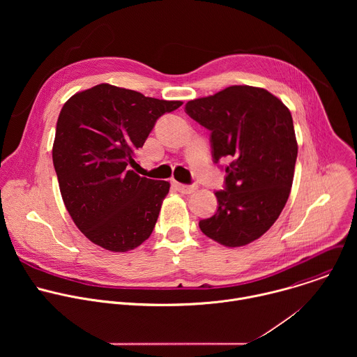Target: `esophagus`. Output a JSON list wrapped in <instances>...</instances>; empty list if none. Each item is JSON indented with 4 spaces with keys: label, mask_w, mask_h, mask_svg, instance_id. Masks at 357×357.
Here are the masks:
<instances>
[{
    "label": "esophagus",
    "mask_w": 357,
    "mask_h": 357,
    "mask_svg": "<svg viewBox=\"0 0 357 357\" xmlns=\"http://www.w3.org/2000/svg\"><path fill=\"white\" fill-rule=\"evenodd\" d=\"M174 186L176 190H179L181 193H185V195L193 193L197 189L196 185H185V183H179V182H174Z\"/></svg>",
    "instance_id": "1"
}]
</instances>
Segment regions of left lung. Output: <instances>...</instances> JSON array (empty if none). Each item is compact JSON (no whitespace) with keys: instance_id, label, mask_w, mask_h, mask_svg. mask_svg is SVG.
Instances as JSON below:
<instances>
[{"instance_id":"8db88e82","label":"left lung","mask_w":357,"mask_h":357,"mask_svg":"<svg viewBox=\"0 0 357 357\" xmlns=\"http://www.w3.org/2000/svg\"><path fill=\"white\" fill-rule=\"evenodd\" d=\"M186 114L211 131L215 164L225 167V189L216 190L218 211L199 222L212 240L226 247L261 237L288 200L298 144L287 106L266 89L230 86L190 100Z\"/></svg>"}]
</instances>
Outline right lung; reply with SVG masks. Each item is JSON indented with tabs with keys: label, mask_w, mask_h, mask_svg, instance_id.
Masks as SVG:
<instances>
[{
	"label": "right lung",
	"mask_w": 357,
	"mask_h": 357,
	"mask_svg": "<svg viewBox=\"0 0 357 357\" xmlns=\"http://www.w3.org/2000/svg\"><path fill=\"white\" fill-rule=\"evenodd\" d=\"M181 106L101 83L62 107L54 167L69 215L94 244L124 252L151 236L169 182L139 176L130 165L157 120Z\"/></svg>",
	"instance_id": "right-lung-1"
}]
</instances>
